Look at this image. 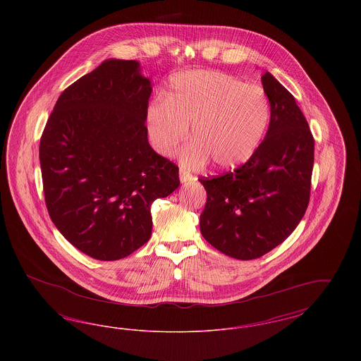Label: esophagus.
Here are the masks:
<instances>
[{
	"instance_id": "1",
	"label": "esophagus",
	"mask_w": 361,
	"mask_h": 361,
	"mask_svg": "<svg viewBox=\"0 0 361 361\" xmlns=\"http://www.w3.org/2000/svg\"><path fill=\"white\" fill-rule=\"evenodd\" d=\"M192 174H189L187 171H184V169H180V180H181V183L183 184H188L192 181Z\"/></svg>"
}]
</instances>
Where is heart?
I'll use <instances>...</instances> for the list:
<instances>
[{"label": "heart", "instance_id": "1", "mask_svg": "<svg viewBox=\"0 0 361 361\" xmlns=\"http://www.w3.org/2000/svg\"><path fill=\"white\" fill-rule=\"evenodd\" d=\"M271 119L265 92L221 73L197 70L173 78L166 99L146 109L147 133L159 154L168 155L190 135L181 162L199 169L211 159L218 169H231L249 161Z\"/></svg>", "mask_w": 361, "mask_h": 361}]
</instances>
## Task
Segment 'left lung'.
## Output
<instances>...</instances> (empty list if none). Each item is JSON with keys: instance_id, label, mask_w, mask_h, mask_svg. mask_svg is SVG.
Listing matches in <instances>:
<instances>
[{"instance_id": "8db88e82", "label": "left lung", "mask_w": 361, "mask_h": 361, "mask_svg": "<svg viewBox=\"0 0 361 361\" xmlns=\"http://www.w3.org/2000/svg\"><path fill=\"white\" fill-rule=\"evenodd\" d=\"M271 105L268 133L238 169L199 181L207 192L200 231L226 256L255 259L287 240L310 202L314 137L291 93L261 77Z\"/></svg>"}]
</instances>
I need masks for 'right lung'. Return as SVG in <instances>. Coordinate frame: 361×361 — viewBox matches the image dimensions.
<instances>
[{"label":"right lung","instance_id":"add662e5","mask_svg":"<svg viewBox=\"0 0 361 361\" xmlns=\"http://www.w3.org/2000/svg\"><path fill=\"white\" fill-rule=\"evenodd\" d=\"M150 94L137 61H104L62 92L40 137L50 218L96 259H121L143 246L152 203L180 185L178 166L147 140Z\"/></svg>","mask_w":361,"mask_h":361}]
</instances>
